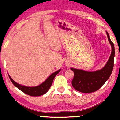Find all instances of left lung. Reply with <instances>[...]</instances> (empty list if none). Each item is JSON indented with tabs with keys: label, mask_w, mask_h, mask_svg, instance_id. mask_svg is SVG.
Wrapping results in <instances>:
<instances>
[{
	"label": "left lung",
	"mask_w": 120,
	"mask_h": 120,
	"mask_svg": "<svg viewBox=\"0 0 120 120\" xmlns=\"http://www.w3.org/2000/svg\"><path fill=\"white\" fill-rule=\"evenodd\" d=\"M106 34L111 46L112 51L108 62L102 69L95 71H87L71 68L74 72V78L71 84L77 91L84 93L94 92L99 90L109 78L114 64L115 47L108 32H106Z\"/></svg>",
	"instance_id": "obj_1"
}]
</instances>
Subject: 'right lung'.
I'll return each instance as SVG.
<instances>
[{"label":"right lung","instance_id":"obj_1","mask_svg":"<svg viewBox=\"0 0 120 120\" xmlns=\"http://www.w3.org/2000/svg\"><path fill=\"white\" fill-rule=\"evenodd\" d=\"M60 69L58 70L56 72L52 73L49 77L43 83H42L41 84L37 86L34 87H29L24 86V85H21L18 84L15 82L14 80L12 79L10 76L9 75V78H10V80L14 85H15L16 88H18L23 93H25L26 94L32 96H38L46 94L47 92L49 89L50 88L51 85H52V82L53 81V79L56 75L60 72Z\"/></svg>","mask_w":120,"mask_h":120}]
</instances>
